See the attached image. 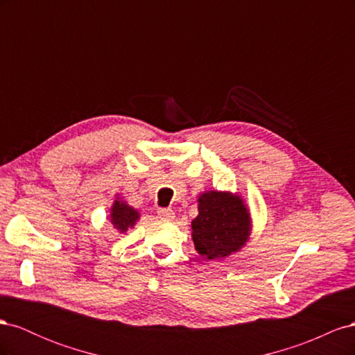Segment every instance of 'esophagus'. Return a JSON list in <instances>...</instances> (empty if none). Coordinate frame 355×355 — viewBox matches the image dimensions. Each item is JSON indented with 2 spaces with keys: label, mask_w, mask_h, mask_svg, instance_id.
<instances>
[{
  "label": "esophagus",
  "mask_w": 355,
  "mask_h": 355,
  "mask_svg": "<svg viewBox=\"0 0 355 355\" xmlns=\"http://www.w3.org/2000/svg\"><path fill=\"white\" fill-rule=\"evenodd\" d=\"M158 216L163 220H171L175 218V211L171 209H158Z\"/></svg>",
  "instance_id": "34e87169"
}]
</instances>
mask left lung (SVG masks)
<instances>
[{"label": "left lung", "instance_id": "obj_1", "mask_svg": "<svg viewBox=\"0 0 355 355\" xmlns=\"http://www.w3.org/2000/svg\"><path fill=\"white\" fill-rule=\"evenodd\" d=\"M197 202L198 214L191 222L197 253L214 261L240 252L253 230L245 200L239 192L204 191Z\"/></svg>", "mask_w": 355, "mask_h": 355}]
</instances>
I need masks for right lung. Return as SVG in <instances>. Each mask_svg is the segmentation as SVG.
Wrapping results in <instances>:
<instances>
[{"label":"right lung","instance_id":"add662e5","mask_svg":"<svg viewBox=\"0 0 355 355\" xmlns=\"http://www.w3.org/2000/svg\"><path fill=\"white\" fill-rule=\"evenodd\" d=\"M108 218H110L112 228L116 232L124 234L128 230L135 228L137 220L141 219V213H139L137 209L132 207L127 201H124L120 196H116L111 209H110Z\"/></svg>","mask_w":355,"mask_h":355}]
</instances>
